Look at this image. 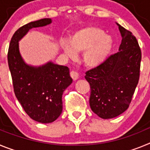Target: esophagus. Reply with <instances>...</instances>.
Here are the masks:
<instances>
[{
  "label": "esophagus",
  "instance_id": "esophagus-1",
  "mask_svg": "<svg viewBox=\"0 0 150 150\" xmlns=\"http://www.w3.org/2000/svg\"><path fill=\"white\" fill-rule=\"evenodd\" d=\"M70 75H71V78H72L74 80H76V79H78V77H79V74H78V73L76 72V71H71V72H70Z\"/></svg>",
  "mask_w": 150,
  "mask_h": 150
}]
</instances>
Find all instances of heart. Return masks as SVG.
I'll return each instance as SVG.
<instances>
[{
	"instance_id": "b5f03b06",
	"label": "heart",
	"mask_w": 150,
	"mask_h": 150,
	"mask_svg": "<svg viewBox=\"0 0 150 150\" xmlns=\"http://www.w3.org/2000/svg\"><path fill=\"white\" fill-rule=\"evenodd\" d=\"M112 46V38L97 26L79 29L70 38V43H62V49L69 57L75 56V52H83V62L89 67H98L104 63L110 54Z\"/></svg>"
}]
</instances>
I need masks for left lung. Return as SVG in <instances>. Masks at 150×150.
<instances>
[{
    "label": "left lung",
    "instance_id": "8db88e82",
    "mask_svg": "<svg viewBox=\"0 0 150 150\" xmlns=\"http://www.w3.org/2000/svg\"><path fill=\"white\" fill-rule=\"evenodd\" d=\"M117 25L122 38L119 52L85 76L90 85L91 110L106 120L128 109L140 78L142 55L138 42L130 30Z\"/></svg>",
    "mask_w": 150,
    "mask_h": 150
}]
</instances>
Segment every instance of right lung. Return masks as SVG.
Segmentation results:
<instances>
[{
  "instance_id": "1",
  "label": "right lung",
  "mask_w": 150,
  "mask_h": 150,
  "mask_svg": "<svg viewBox=\"0 0 150 150\" xmlns=\"http://www.w3.org/2000/svg\"><path fill=\"white\" fill-rule=\"evenodd\" d=\"M50 18L28 23L14 33L7 53L8 65L11 74L16 98L32 120L41 123L56 120L62 112V94L72 83L69 68L49 62L34 67L27 65L18 50V40L29 29L51 23Z\"/></svg>"
}]
</instances>
